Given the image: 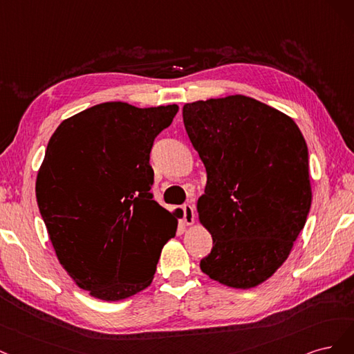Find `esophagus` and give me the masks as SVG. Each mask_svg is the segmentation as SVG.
Returning <instances> with one entry per match:
<instances>
[{
  "mask_svg": "<svg viewBox=\"0 0 354 354\" xmlns=\"http://www.w3.org/2000/svg\"><path fill=\"white\" fill-rule=\"evenodd\" d=\"M182 210H184V221L187 225H192L196 222V213H194V206H191L189 203L184 204L182 206Z\"/></svg>",
  "mask_w": 354,
  "mask_h": 354,
  "instance_id": "1",
  "label": "esophagus"
}]
</instances>
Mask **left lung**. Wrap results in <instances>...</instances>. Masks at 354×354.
Listing matches in <instances>:
<instances>
[{
	"label": "left lung",
	"mask_w": 354,
	"mask_h": 354,
	"mask_svg": "<svg viewBox=\"0 0 354 354\" xmlns=\"http://www.w3.org/2000/svg\"><path fill=\"white\" fill-rule=\"evenodd\" d=\"M182 116L207 172L197 210L213 248L200 268L226 287H257L287 260L310 210L303 133L245 95L188 102Z\"/></svg>",
	"instance_id": "1"
}]
</instances>
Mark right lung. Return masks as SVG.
<instances>
[{"label":"right lung","instance_id":"obj_1","mask_svg":"<svg viewBox=\"0 0 354 354\" xmlns=\"http://www.w3.org/2000/svg\"><path fill=\"white\" fill-rule=\"evenodd\" d=\"M178 106L102 102L60 123L37 176V201L60 265L95 299L151 283L175 216L153 200L150 151Z\"/></svg>","mask_w":354,"mask_h":354}]
</instances>
